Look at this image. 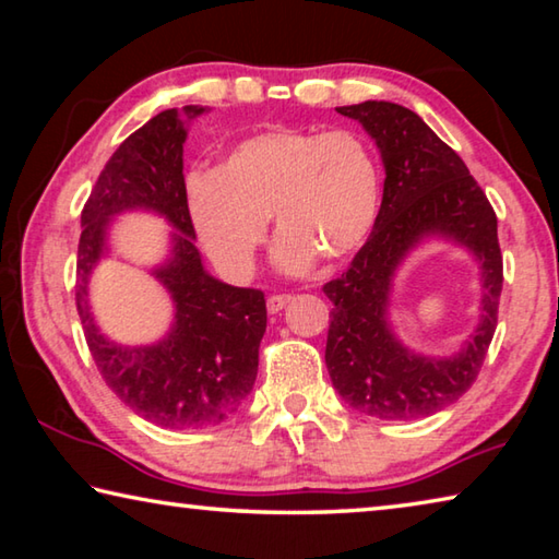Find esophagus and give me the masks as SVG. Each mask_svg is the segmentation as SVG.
I'll return each mask as SVG.
<instances>
[{
    "mask_svg": "<svg viewBox=\"0 0 559 559\" xmlns=\"http://www.w3.org/2000/svg\"><path fill=\"white\" fill-rule=\"evenodd\" d=\"M288 302H290V296H286V293H273V296H269V300H266V308H269V313H281Z\"/></svg>",
    "mask_w": 559,
    "mask_h": 559,
    "instance_id": "1",
    "label": "esophagus"
}]
</instances>
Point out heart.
<instances>
[{"instance_id":"obj_1","label":"heart","mask_w":559,"mask_h":559,"mask_svg":"<svg viewBox=\"0 0 559 559\" xmlns=\"http://www.w3.org/2000/svg\"><path fill=\"white\" fill-rule=\"evenodd\" d=\"M382 200L380 165L353 130L273 128L241 140L216 175H192L187 210L214 266L243 278L276 222V261L300 273L347 261L372 234Z\"/></svg>"}]
</instances>
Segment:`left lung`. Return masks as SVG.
Instances as JSON below:
<instances>
[{
    "mask_svg": "<svg viewBox=\"0 0 559 559\" xmlns=\"http://www.w3.org/2000/svg\"><path fill=\"white\" fill-rule=\"evenodd\" d=\"M380 147L384 194L374 229L343 276L323 286L333 300L325 365L355 412L384 421L441 412L471 390L498 325L503 257L498 219L484 189L414 110L386 100L337 108ZM427 235H447L481 263V323L456 356L424 358L393 337L385 306L393 271Z\"/></svg>",
    "mask_w": 559,
    "mask_h": 559,
    "instance_id": "8db88e82",
    "label": "left lung"
}]
</instances>
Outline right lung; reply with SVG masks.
<instances>
[{
	"instance_id": "obj_1",
	"label": "right lung",
	"mask_w": 559,
	"mask_h": 559,
	"mask_svg": "<svg viewBox=\"0 0 559 559\" xmlns=\"http://www.w3.org/2000/svg\"><path fill=\"white\" fill-rule=\"evenodd\" d=\"M202 112L200 106H185L187 118ZM185 138V122L169 108L122 140L81 212L75 263V308L93 362L122 404L163 429H202L229 419L253 390L266 333L263 293L216 281L202 266L187 210ZM128 209L163 213L178 229L174 257L155 271L174 296L176 323L147 348H126L100 336L87 306V276L105 250L107 222Z\"/></svg>"
}]
</instances>
